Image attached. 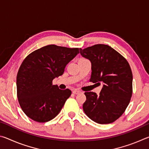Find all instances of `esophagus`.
Here are the masks:
<instances>
[{"mask_svg": "<svg viewBox=\"0 0 149 149\" xmlns=\"http://www.w3.org/2000/svg\"><path fill=\"white\" fill-rule=\"evenodd\" d=\"M81 93V91H79V90H74L73 91V93H74V94H75V95H77V94H79V93Z\"/></svg>", "mask_w": 149, "mask_h": 149, "instance_id": "esophagus-1", "label": "esophagus"}]
</instances>
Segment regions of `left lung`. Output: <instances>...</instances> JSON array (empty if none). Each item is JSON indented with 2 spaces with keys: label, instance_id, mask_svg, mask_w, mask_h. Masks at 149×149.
I'll use <instances>...</instances> for the list:
<instances>
[{
  "label": "left lung",
  "instance_id": "left-lung-1",
  "mask_svg": "<svg viewBox=\"0 0 149 149\" xmlns=\"http://www.w3.org/2000/svg\"><path fill=\"white\" fill-rule=\"evenodd\" d=\"M79 51L91 62L90 81L103 84L99 95L91 91L85 93L86 100L83 109L96 123L114 122L125 112L132 96L133 75L129 63L107 45H95L79 49Z\"/></svg>",
  "mask_w": 149,
  "mask_h": 149
}]
</instances>
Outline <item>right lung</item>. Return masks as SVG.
Returning <instances> with one entry per match:
<instances>
[{
	"mask_svg": "<svg viewBox=\"0 0 149 149\" xmlns=\"http://www.w3.org/2000/svg\"><path fill=\"white\" fill-rule=\"evenodd\" d=\"M79 53L78 48L47 45L29 54L16 77L17 97L22 110L35 122H49L59 114L72 94L69 89L52 85L68 63Z\"/></svg>",
	"mask_w": 149,
	"mask_h": 149,
	"instance_id": "obj_1",
	"label": "right lung"
}]
</instances>
